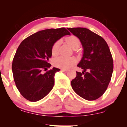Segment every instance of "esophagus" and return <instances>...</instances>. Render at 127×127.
<instances>
[{
	"instance_id": "esophagus-1",
	"label": "esophagus",
	"mask_w": 127,
	"mask_h": 127,
	"mask_svg": "<svg viewBox=\"0 0 127 127\" xmlns=\"http://www.w3.org/2000/svg\"><path fill=\"white\" fill-rule=\"evenodd\" d=\"M62 71L63 72H64V73H67L68 72V70L67 69H62Z\"/></svg>"
}]
</instances>
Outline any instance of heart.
I'll use <instances>...</instances> for the list:
<instances>
[{
	"mask_svg": "<svg viewBox=\"0 0 127 127\" xmlns=\"http://www.w3.org/2000/svg\"><path fill=\"white\" fill-rule=\"evenodd\" d=\"M65 41L73 49H78L81 46V41L77 36L71 35L65 38ZM60 41L57 40L54 43L51 48L52 55H57L59 53V46ZM76 63V59L73 57H67L64 56H60L55 59L54 64L58 67L67 69L70 68Z\"/></svg>",
	"mask_w": 127,
	"mask_h": 127,
	"instance_id": "obj_1",
	"label": "heart"
}]
</instances>
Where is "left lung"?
<instances>
[{
    "instance_id": "8db88e82",
    "label": "left lung",
    "mask_w": 127,
    "mask_h": 127,
    "mask_svg": "<svg viewBox=\"0 0 127 127\" xmlns=\"http://www.w3.org/2000/svg\"><path fill=\"white\" fill-rule=\"evenodd\" d=\"M67 29L80 39L84 48L83 57L78 65L84 71L76 72V76L71 81L73 90L85 100H97L105 93L113 73V58L108 45L88 29Z\"/></svg>"
}]
</instances>
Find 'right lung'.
Returning <instances> with one entry per match:
<instances>
[{
	"instance_id": "add662e5",
	"label": "right lung",
	"mask_w": 127,
	"mask_h": 127,
	"mask_svg": "<svg viewBox=\"0 0 127 127\" xmlns=\"http://www.w3.org/2000/svg\"><path fill=\"white\" fill-rule=\"evenodd\" d=\"M70 33L65 28L50 29L32 34L19 45L12 64L15 85L24 98L30 101L41 100L51 91L54 85V76L59 68L53 67L45 73L51 64L54 43Z\"/></svg>"
}]
</instances>
